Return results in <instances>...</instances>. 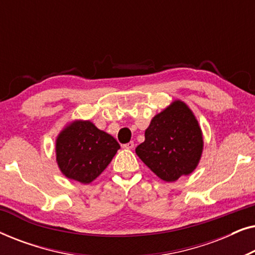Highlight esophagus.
Segmentation results:
<instances>
[{"mask_svg": "<svg viewBox=\"0 0 255 255\" xmlns=\"http://www.w3.org/2000/svg\"><path fill=\"white\" fill-rule=\"evenodd\" d=\"M123 147H124V148H127V149H132V148L134 147V142H133V141L127 142V144H124V145H123Z\"/></svg>", "mask_w": 255, "mask_h": 255, "instance_id": "obj_1", "label": "esophagus"}]
</instances>
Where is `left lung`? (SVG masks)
Wrapping results in <instances>:
<instances>
[{
	"mask_svg": "<svg viewBox=\"0 0 255 255\" xmlns=\"http://www.w3.org/2000/svg\"><path fill=\"white\" fill-rule=\"evenodd\" d=\"M203 149L202 131L191 110L175 101L156 115L145 131V141L135 153L155 175L176 181L196 168Z\"/></svg>",
	"mask_w": 255,
	"mask_h": 255,
	"instance_id": "left-lung-1",
	"label": "left lung"
}]
</instances>
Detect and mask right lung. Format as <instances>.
<instances>
[{
    "mask_svg": "<svg viewBox=\"0 0 255 255\" xmlns=\"http://www.w3.org/2000/svg\"><path fill=\"white\" fill-rule=\"evenodd\" d=\"M120 148L116 139L89 121L72 123L59 134L55 146L59 168L81 183L95 180Z\"/></svg>",
    "mask_w": 255,
    "mask_h": 255,
    "instance_id": "right-lung-1",
    "label": "right lung"
}]
</instances>
